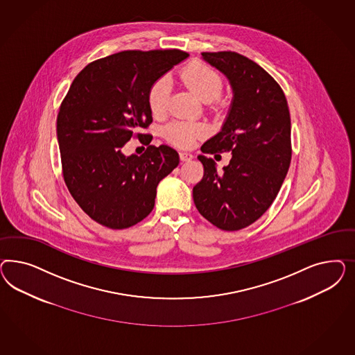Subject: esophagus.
Instances as JSON below:
<instances>
[{
  "label": "esophagus",
  "mask_w": 355,
  "mask_h": 355,
  "mask_svg": "<svg viewBox=\"0 0 355 355\" xmlns=\"http://www.w3.org/2000/svg\"><path fill=\"white\" fill-rule=\"evenodd\" d=\"M180 157H181V162H191L193 159V155L191 153H189V152H181L180 153Z\"/></svg>",
  "instance_id": "esophagus-1"
}]
</instances>
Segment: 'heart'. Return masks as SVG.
<instances>
[{"instance_id": "1", "label": "heart", "mask_w": 355, "mask_h": 355, "mask_svg": "<svg viewBox=\"0 0 355 355\" xmlns=\"http://www.w3.org/2000/svg\"><path fill=\"white\" fill-rule=\"evenodd\" d=\"M183 83L190 87L196 96L205 103H209L220 96L223 91V80L214 69L202 64H190L181 73ZM171 96V80L166 76L157 79L148 94V104L153 116L159 117L166 112ZM205 132L200 125L177 121L166 126L165 135L180 147H191L195 140Z\"/></svg>"}]
</instances>
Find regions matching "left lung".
Masks as SVG:
<instances>
[{"instance_id":"1","label":"left lung","mask_w":355,"mask_h":355,"mask_svg":"<svg viewBox=\"0 0 355 355\" xmlns=\"http://www.w3.org/2000/svg\"><path fill=\"white\" fill-rule=\"evenodd\" d=\"M225 76L232 101L220 131L202 146L203 153L232 152L217 171L205 155L203 180L193 189L199 214L214 225L234 232L255 223L279 193L291 160V114L277 82L248 57L234 52L202 53Z\"/></svg>"}]
</instances>
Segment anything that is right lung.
<instances>
[{
	"label": "right lung",
	"mask_w": 355,
	"mask_h": 355,
	"mask_svg": "<svg viewBox=\"0 0 355 355\" xmlns=\"http://www.w3.org/2000/svg\"><path fill=\"white\" fill-rule=\"evenodd\" d=\"M189 54L125 51L87 64L76 76L57 117V139L66 186L98 224L126 229L150 215L157 184L180 164L162 144L141 155L122 148L152 122V85Z\"/></svg>",
	"instance_id": "obj_1"
}]
</instances>
